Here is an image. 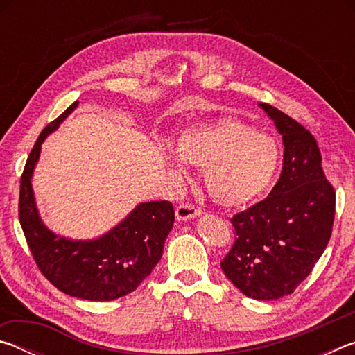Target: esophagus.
I'll use <instances>...</instances> for the list:
<instances>
[{
	"instance_id": "34e87169",
	"label": "esophagus",
	"mask_w": 355,
	"mask_h": 355,
	"mask_svg": "<svg viewBox=\"0 0 355 355\" xmlns=\"http://www.w3.org/2000/svg\"><path fill=\"white\" fill-rule=\"evenodd\" d=\"M175 214L178 220H189L197 218V216H200L202 211L197 207L191 205V203H182V205L177 207Z\"/></svg>"
}]
</instances>
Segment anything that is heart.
Wrapping results in <instances>:
<instances>
[{
    "label": "heart",
    "instance_id": "heart-1",
    "mask_svg": "<svg viewBox=\"0 0 355 355\" xmlns=\"http://www.w3.org/2000/svg\"><path fill=\"white\" fill-rule=\"evenodd\" d=\"M161 158L182 172L185 163L202 169L203 188L220 207H243L257 200L274 183L280 169L277 139L244 120L222 116L184 128L177 152L161 146Z\"/></svg>",
    "mask_w": 355,
    "mask_h": 355
}]
</instances>
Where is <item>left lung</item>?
Returning <instances> with one entry per match:
<instances>
[{
	"label": "left lung",
	"mask_w": 355,
	"mask_h": 355,
	"mask_svg": "<svg viewBox=\"0 0 355 355\" xmlns=\"http://www.w3.org/2000/svg\"><path fill=\"white\" fill-rule=\"evenodd\" d=\"M258 105L282 136L284 167L266 199L233 216L236 238L220 268L244 296L274 300L296 290L326 250L335 191L310 131L277 107Z\"/></svg>",
	"instance_id": "left-lung-1"
}]
</instances>
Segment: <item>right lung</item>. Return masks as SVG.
Listing matches in <instances>:
<instances>
[{
    "mask_svg": "<svg viewBox=\"0 0 355 355\" xmlns=\"http://www.w3.org/2000/svg\"><path fill=\"white\" fill-rule=\"evenodd\" d=\"M78 101L46 125L28 156L20 182L19 219L40 272L58 290L86 300H114L135 291L163 257L175 211L171 202H144L105 235L70 239L42 220L33 191V173L42 144L75 111Z\"/></svg>",
    "mask_w": 355,
    "mask_h": 355,
    "instance_id": "right-lung-1",
    "label": "right lung"
}]
</instances>
